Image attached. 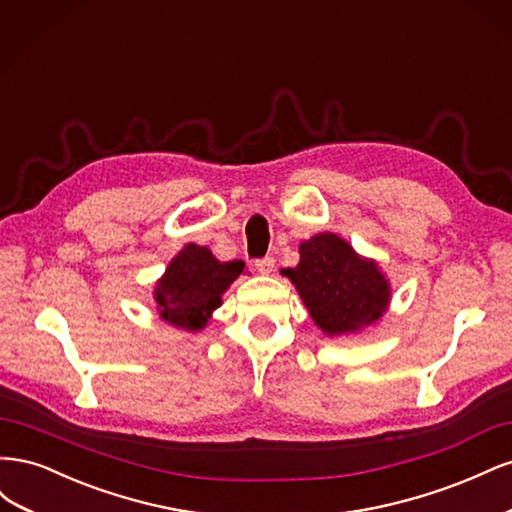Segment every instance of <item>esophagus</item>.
<instances>
[{"label": "esophagus", "instance_id": "obj_1", "mask_svg": "<svg viewBox=\"0 0 512 512\" xmlns=\"http://www.w3.org/2000/svg\"><path fill=\"white\" fill-rule=\"evenodd\" d=\"M256 269H258V273H262V275L273 273V269H275V258H273V256L258 258V260H256Z\"/></svg>", "mask_w": 512, "mask_h": 512}]
</instances>
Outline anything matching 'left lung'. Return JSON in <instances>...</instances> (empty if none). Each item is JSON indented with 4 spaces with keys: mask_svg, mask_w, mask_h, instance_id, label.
Returning a JSON list of instances; mask_svg holds the SVG:
<instances>
[{
    "mask_svg": "<svg viewBox=\"0 0 512 512\" xmlns=\"http://www.w3.org/2000/svg\"><path fill=\"white\" fill-rule=\"evenodd\" d=\"M301 260L282 275L297 288L324 335L359 333L378 322L391 301V284L374 260L363 258L333 232L299 245Z\"/></svg>",
    "mask_w": 512,
    "mask_h": 512,
    "instance_id": "1",
    "label": "left lung"
}]
</instances>
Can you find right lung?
Here are the masks:
<instances>
[{
  "label": "right lung",
  "instance_id": "right-lung-1",
  "mask_svg": "<svg viewBox=\"0 0 512 512\" xmlns=\"http://www.w3.org/2000/svg\"><path fill=\"white\" fill-rule=\"evenodd\" d=\"M243 269V260L220 262L209 247L188 243L170 260L153 290L160 318L183 331L205 329L213 309L222 305V294Z\"/></svg>",
  "mask_w": 512,
  "mask_h": 512
}]
</instances>
